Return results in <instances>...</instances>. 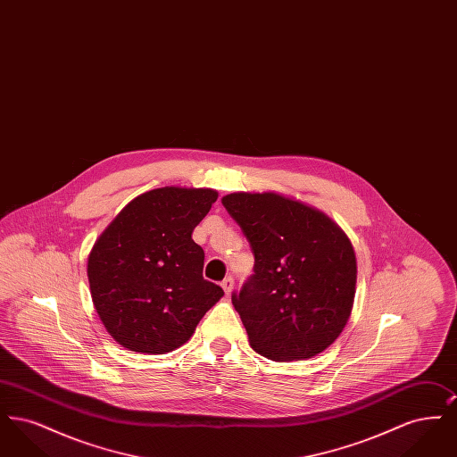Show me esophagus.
Segmentation results:
<instances>
[{"instance_id":"34e87169","label":"esophagus","mask_w":457,"mask_h":457,"mask_svg":"<svg viewBox=\"0 0 457 457\" xmlns=\"http://www.w3.org/2000/svg\"><path fill=\"white\" fill-rule=\"evenodd\" d=\"M220 286H222V289L226 291V295H229V293H231V289H233V286H235V279H233L231 276H228V278H224V279H222Z\"/></svg>"}]
</instances>
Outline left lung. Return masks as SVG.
Returning a JSON list of instances; mask_svg holds the SVG:
<instances>
[{"mask_svg":"<svg viewBox=\"0 0 457 457\" xmlns=\"http://www.w3.org/2000/svg\"><path fill=\"white\" fill-rule=\"evenodd\" d=\"M253 253V274L231 300L250 345L274 361L312 358L348 322L356 257L341 228L278 194L222 196Z\"/></svg>","mask_w":457,"mask_h":457,"instance_id":"obj_1","label":"left lung"}]
</instances>
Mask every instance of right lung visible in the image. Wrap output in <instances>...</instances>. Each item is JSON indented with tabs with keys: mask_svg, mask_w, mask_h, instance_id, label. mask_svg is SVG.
Wrapping results in <instances>:
<instances>
[{
	"mask_svg": "<svg viewBox=\"0 0 457 457\" xmlns=\"http://www.w3.org/2000/svg\"><path fill=\"white\" fill-rule=\"evenodd\" d=\"M216 200L211 188H155L133 198L96 241L87 263L92 302L123 348H179L224 295L204 279V250L192 239Z\"/></svg>",
	"mask_w": 457,
	"mask_h": 457,
	"instance_id": "obj_1",
	"label": "right lung"
}]
</instances>
